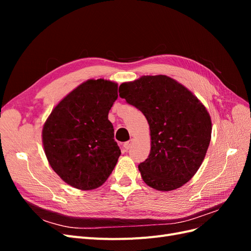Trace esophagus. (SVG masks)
Returning a JSON list of instances; mask_svg holds the SVG:
<instances>
[{
	"label": "esophagus",
	"mask_w": 251,
	"mask_h": 251,
	"mask_svg": "<svg viewBox=\"0 0 251 251\" xmlns=\"http://www.w3.org/2000/svg\"><path fill=\"white\" fill-rule=\"evenodd\" d=\"M132 143H133V141H132V140H130V141H127V142H126V143L124 144V147H125V149H126V150H130V149L132 148Z\"/></svg>",
	"instance_id": "esophagus-1"
}]
</instances>
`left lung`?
Masks as SVG:
<instances>
[{
  "instance_id": "obj_1",
  "label": "left lung",
  "mask_w": 251,
  "mask_h": 251,
  "mask_svg": "<svg viewBox=\"0 0 251 251\" xmlns=\"http://www.w3.org/2000/svg\"><path fill=\"white\" fill-rule=\"evenodd\" d=\"M119 96L141 111L150 126L151 151L138 165L143 181L162 192L185 184L209 146L207 110L191 91L165 75L121 83Z\"/></svg>"
}]
</instances>
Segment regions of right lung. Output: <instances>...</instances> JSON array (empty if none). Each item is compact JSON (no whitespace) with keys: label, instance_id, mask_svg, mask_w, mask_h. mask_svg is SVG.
<instances>
[{"label":"right lung","instance_id":"obj_1","mask_svg":"<svg viewBox=\"0 0 251 251\" xmlns=\"http://www.w3.org/2000/svg\"><path fill=\"white\" fill-rule=\"evenodd\" d=\"M117 89L110 80L89 79L68 94L44 125L43 144L51 168L75 188L100 187L117 163L121 151L108 119Z\"/></svg>","mask_w":251,"mask_h":251}]
</instances>
